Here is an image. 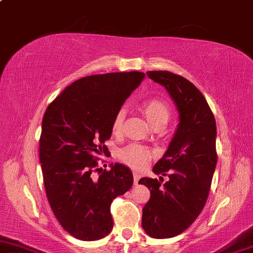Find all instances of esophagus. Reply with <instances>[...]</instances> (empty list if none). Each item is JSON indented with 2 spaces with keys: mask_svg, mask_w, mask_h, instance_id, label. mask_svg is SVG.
<instances>
[{
  "mask_svg": "<svg viewBox=\"0 0 253 253\" xmlns=\"http://www.w3.org/2000/svg\"><path fill=\"white\" fill-rule=\"evenodd\" d=\"M140 180V175L138 174V172H133V181H134V184H138Z\"/></svg>",
  "mask_w": 253,
  "mask_h": 253,
  "instance_id": "esophagus-1",
  "label": "esophagus"
}]
</instances>
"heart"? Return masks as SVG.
I'll return each mask as SVG.
<instances>
[{
    "mask_svg": "<svg viewBox=\"0 0 253 253\" xmlns=\"http://www.w3.org/2000/svg\"><path fill=\"white\" fill-rule=\"evenodd\" d=\"M140 109L153 127H165L171 119V110L169 105L159 99H150L142 102L140 104ZM123 122L124 112L119 111L114 115L112 124H111V131L114 135H120L122 133ZM153 157L154 151L152 149L136 143L126 145V148L121 149L118 152L119 161L133 168L135 170L143 169Z\"/></svg>",
    "mask_w": 253,
    "mask_h": 253,
    "instance_id": "1",
    "label": "heart"
}]
</instances>
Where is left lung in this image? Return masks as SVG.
Segmentation results:
<instances>
[{
    "instance_id": "1",
    "label": "left lung",
    "mask_w": 253,
    "mask_h": 253,
    "mask_svg": "<svg viewBox=\"0 0 253 253\" xmlns=\"http://www.w3.org/2000/svg\"><path fill=\"white\" fill-rule=\"evenodd\" d=\"M148 77L167 88L180 114V122L153 172L169 176L140 179L150 190L142 210V228L156 239L172 238L191 225L209 197L218 154L215 119L202 93L179 74L149 71Z\"/></svg>"
}]
</instances>
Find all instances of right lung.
I'll list each match as a JSON object with an SVG mask.
<instances>
[{
  "label": "right lung",
  "mask_w": 253,
  "mask_h": 253,
  "mask_svg": "<svg viewBox=\"0 0 253 253\" xmlns=\"http://www.w3.org/2000/svg\"><path fill=\"white\" fill-rule=\"evenodd\" d=\"M144 77L138 71L84 77L66 86L44 113V188L62 228L79 240H99L112 231L111 203L133 184L129 168L115 163L101 169L97 160L109 152L104 142L114 115Z\"/></svg>",
  "instance_id": "right-lung-1"
}]
</instances>
